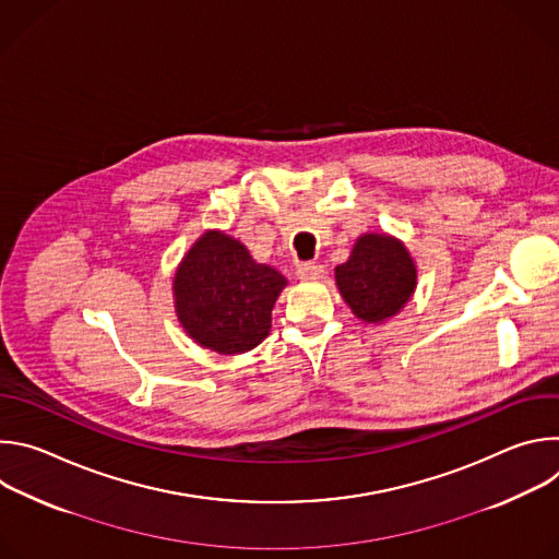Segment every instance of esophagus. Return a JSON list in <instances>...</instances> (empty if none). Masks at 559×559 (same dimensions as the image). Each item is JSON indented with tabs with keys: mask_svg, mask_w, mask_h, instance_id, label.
<instances>
[{
	"mask_svg": "<svg viewBox=\"0 0 559 559\" xmlns=\"http://www.w3.org/2000/svg\"><path fill=\"white\" fill-rule=\"evenodd\" d=\"M296 274H298V278H300V281H318V278H323L325 270H323V265L305 263V265H300V267L296 270Z\"/></svg>",
	"mask_w": 559,
	"mask_h": 559,
	"instance_id": "obj_1",
	"label": "esophagus"
}]
</instances>
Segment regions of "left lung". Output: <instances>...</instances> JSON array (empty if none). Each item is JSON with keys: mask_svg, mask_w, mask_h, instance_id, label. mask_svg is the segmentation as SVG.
<instances>
[{"mask_svg": "<svg viewBox=\"0 0 559 559\" xmlns=\"http://www.w3.org/2000/svg\"><path fill=\"white\" fill-rule=\"evenodd\" d=\"M334 274L354 316L369 325H380L401 311L418 281L409 250L389 234L358 236L349 259Z\"/></svg>", "mask_w": 559, "mask_h": 559, "instance_id": "1", "label": "left lung"}]
</instances>
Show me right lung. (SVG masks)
Returning <instances> with one entry per match:
<instances>
[{"instance_id": "1", "label": "right lung", "mask_w": 559, "mask_h": 559, "mask_svg": "<svg viewBox=\"0 0 559 559\" xmlns=\"http://www.w3.org/2000/svg\"><path fill=\"white\" fill-rule=\"evenodd\" d=\"M287 278L257 263L236 238L210 229L175 274V307L186 334L216 354H243L263 343Z\"/></svg>"}]
</instances>
